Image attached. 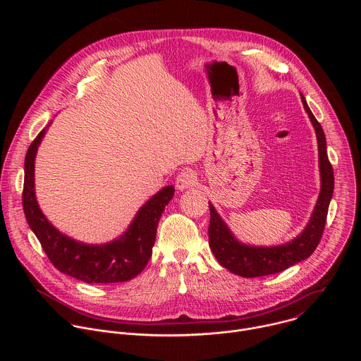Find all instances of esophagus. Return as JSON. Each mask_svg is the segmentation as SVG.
<instances>
[{
    "mask_svg": "<svg viewBox=\"0 0 361 361\" xmlns=\"http://www.w3.org/2000/svg\"><path fill=\"white\" fill-rule=\"evenodd\" d=\"M195 181H197L195 173L190 169H185L181 173H178V176L176 178V187L178 190H187V188L192 187L195 184Z\"/></svg>",
    "mask_w": 361,
    "mask_h": 361,
    "instance_id": "esophagus-1",
    "label": "esophagus"
}]
</instances>
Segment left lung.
I'll list each match as a JSON object with an SVG mask.
<instances>
[{
	"instance_id": "1",
	"label": "left lung",
	"mask_w": 361,
	"mask_h": 361,
	"mask_svg": "<svg viewBox=\"0 0 361 361\" xmlns=\"http://www.w3.org/2000/svg\"><path fill=\"white\" fill-rule=\"evenodd\" d=\"M301 101L305 113L310 118L319 144V169H320V194L310 220L304 230L293 240L279 245H248L235 238L233 231L217 213L214 205H210V226L209 244L214 252L217 262L230 270L233 274L241 277H262L280 273L305 259H308L319 245L327 219L330 200L334 190L333 167L327 157L326 135L320 123L308 109L307 101L301 94Z\"/></svg>"
}]
</instances>
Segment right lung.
Returning a JSON list of instances; mask_svg holds the SVG:
<instances>
[{
    "mask_svg": "<svg viewBox=\"0 0 361 361\" xmlns=\"http://www.w3.org/2000/svg\"><path fill=\"white\" fill-rule=\"evenodd\" d=\"M47 128L31 142L24 163L23 207L30 228L51 263L70 277L88 284L123 283L134 279L145 269L152 254L159 221L174 195V187L166 185L145 201L128 228L116 240L104 244L77 241L48 221L35 197V157Z\"/></svg>",
    "mask_w": 361,
    "mask_h": 361,
    "instance_id": "add662e5",
    "label": "right lung"
}]
</instances>
